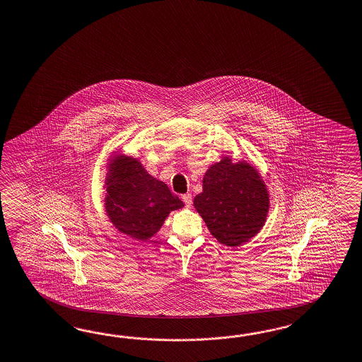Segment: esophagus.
Wrapping results in <instances>:
<instances>
[{
  "label": "esophagus",
  "mask_w": 362,
  "mask_h": 362,
  "mask_svg": "<svg viewBox=\"0 0 362 362\" xmlns=\"http://www.w3.org/2000/svg\"><path fill=\"white\" fill-rule=\"evenodd\" d=\"M182 201H184V204L187 207H190L192 204H193V198H192V194H184L182 195Z\"/></svg>",
  "instance_id": "34e87169"
}]
</instances>
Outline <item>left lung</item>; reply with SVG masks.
I'll return each instance as SVG.
<instances>
[{
  "label": "left lung",
  "mask_w": 362,
  "mask_h": 362,
  "mask_svg": "<svg viewBox=\"0 0 362 362\" xmlns=\"http://www.w3.org/2000/svg\"><path fill=\"white\" fill-rule=\"evenodd\" d=\"M194 207L214 238L227 247H239L262 228L269 194L257 170L228 158L214 164L204 177V192Z\"/></svg>",
  "instance_id": "8db88e82"
}]
</instances>
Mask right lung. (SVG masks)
I'll use <instances>...</instances> for the list:
<instances>
[{
	"instance_id": "obj_1",
	"label": "right lung",
	"mask_w": 362,
	"mask_h": 362,
	"mask_svg": "<svg viewBox=\"0 0 362 362\" xmlns=\"http://www.w3.org/2000/svg\"><path fill=\"white\" fill-rule=\"evenodd\" d=\"M106 185L105 204L112 224L139 240L153 236L169 213L184 206L164 182L129 156L112 158Z\"/></svg>"
}]
</instances>
